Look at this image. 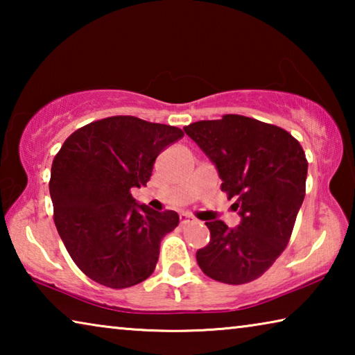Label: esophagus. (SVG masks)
<instances>
[{
  "instance_id": "1",
  "label": "esophagus",
  "mask_w": 355,
  "mask_h": 355,
  "mask_svg": "<svg viewBox=\"0 0 355 355\" xmlns=\"http://www.w3.org/2000/svg\"><path fill=\"white\" fill-rule=\"evenodd\" d=\"M189 222H194V218H192L191 214H188V213H183L182 216H180V224H182V225L189 224Z\"/></svg>"
}]
</instances>
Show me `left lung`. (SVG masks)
I'll return each mask as SVG.
<instances>
[{"mask_svg":"<svg viewBox=\"0 0 355 355\" xmlns=\"http://www.w3.org/2000/svg\"><path fill=\"white\" fill-rule=\"evenodd\" d=\"M218 167L220 189L236 199L241 224L205 222L211 238L197 250V263L208 277L243 285L272 266L290 243L305 197L309 163L296 137L260 120L225 114L184 127Z\"/></svg>","mask_w":355,"mask_h":355,"instance_id":"1","label":"left lung"}]
</instances>
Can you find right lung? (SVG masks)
<instances>
[{"label":"right lung","instance_id":"1","mask_svg":"<svg viewBox=\"0 0 355 355\" xmlns=\"http://www.w3.org/2000/svg\"><path fill=\"white\" fill-rule=\"evenodd\" d=\"M183 131L133 116L95 120L71 133L51 164L53 219L71 260L107 288L141 284L155 271L159 245L178 225L172 209L137 205L155 159Z\"/></svg>","mask_w":355,"mask_h":355}]
</instances>
